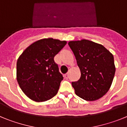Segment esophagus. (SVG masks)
<instances>
[{
    "instance_id": "34e87169",
    "label": "esophagus",
    "mask_w": 127,
    "mask_h": 127,
    "mask_svg": "<svg viewBox=\"0 0 127 127\" xmlns=\"http://www.w3.org/2000/svg\"><path fill=\"white\" fill-rule=\"evenodd\" d=\"M64 77H65L66 79H68V78H69V74H68V73L65 74L64 75Z\"/></svg>"
}]
</instances>
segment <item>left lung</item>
Masks as SVG:
<instances>
[{"label":"left lung","mask_w":127,"mask_h":127,"mask_svg":"<svg viewBox=\"0 0 127 127\" xmlns=\"http://www.w3.org/2000/svg\"><path fill=\"white\" fill-rule=\"evenodd\" d=\"M81 70V77L72 82L75 93L85 100L94 101L108 92L115 74L114 57L101 44L83 39L68 43Z\"/></svg>","instance_id":"obj_1"}]
</instances>
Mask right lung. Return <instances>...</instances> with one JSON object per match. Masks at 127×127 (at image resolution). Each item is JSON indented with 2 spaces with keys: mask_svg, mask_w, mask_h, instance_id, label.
<instances>
[{
  "mask_svg": "<svg viewBox=\"0 0 127 127\" xmlns=\"http://www.w3.org/2000/svg\"><path fill=\"white\" fill-rule=\"evenodd\" d=\"M66 44L52 38L41 39L29 46L19 57L17 81L30 99L46 101L57 95L64 77L54 57Z\"/></svg>",
  "mask_w": 127,
  "mask_h": 127,
  "instance_id": "add662e5",
  "label": "right lung"
}]
</instances>
